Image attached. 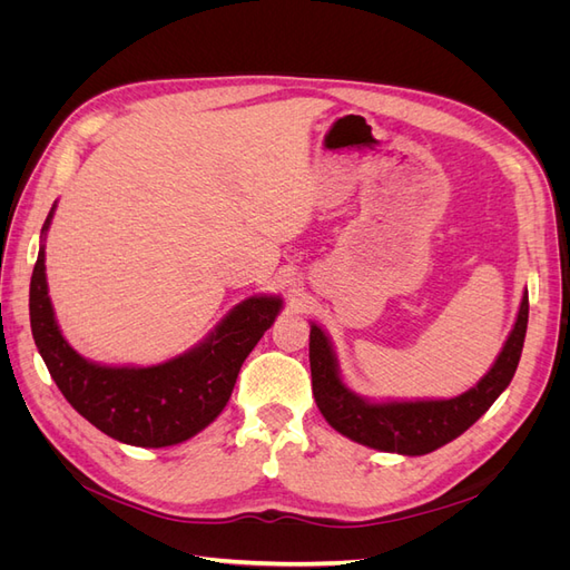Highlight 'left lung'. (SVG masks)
Returning a JSON list of instances; mask_svg holds the SVG:
<instances>
[{"label":"left lung","instance_id":"8db88e82","mask_svg":"<svg viewBox=\"0 0 570 570\" xmlns=\"http://www.w3.org/2000/svg\"><path fill=\"white\" fill-rule=\"evenodd\" d=\"M528 327V292L521 302L519 318L497 356L494 366L482 381L454 400L435 402H387L371 404L344 387L337 373V361L325 333L312 325L308 335V361H312V387L323 419L337 433L358 444L381 452L421 456L465 433L499 394L507 390L519 366Z\"/></svg>","mask_w":570,"mask_h":570}]
</instances>
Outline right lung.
<instances>
[{"instance_id": "obj_1", "label": "right lung", "mask_w": 570, "mask_h": 570, "mask_svg": "<svg viewBox=\"0 0 570 570\" xmlns=\"http://www.w3.org/2000/svg\"><path fill=\"white\" fill-rule=\"evenodd\" d=\"M55 216V206L42 235ZM283 302L249 297L199 347L159 366L111 368L82 358L55 321L45 278V245L30 278V327L49 375L82 419L135 446H168L197 435L228 404L239 366L273 325Z\"/></svg>"}]
</instances>
